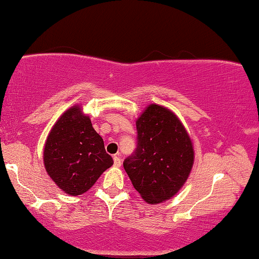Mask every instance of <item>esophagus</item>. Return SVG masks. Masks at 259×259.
I'll use <instances>...</instances> for the list:
<instances>
[{
    "label": "esophagus",
    "instance_id": "1",
    "mask_svg": "<svg viewBox=\"0 0 259 259\" xmlns=\"http://www.w3.org/2000/svg\"><path fill=\"white\" fill-rule=\"evenodd\" d=\"M113 161H114V166L115 167H120L121 166V159L118 155H115L113 157Z\"/></svg>",
    "mask_w": 259,
    "mask_h": 259
}]
</instances>
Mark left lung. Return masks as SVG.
<instances>
[{"label":"left lung","instance_id":"left-lung-1","mask_svg":"<svg viewBox=\"0 0 259 259\" xmlns=\"http://www.w3.org/2000/svg\"><path fill=\"white\" fill-rule=\"evenodd\" d=\"M136 123L138 146L123 168L147 203H161L188 179L195 159L193 141L178 115L161 105H148Z\"/></svg>","mask_w":259,"mask_h":259}]
</instances>
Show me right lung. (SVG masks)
<instances>
[{
  "instance_id": "add662e5",
  "label": "right lung",
  "mask_w": 259,
  "mask_h": 259,
  "mask_svg": "<svg viewBox=\"0 0 259 259\" xmlns=\"http://www.w3.org/2000/svg\"><path fill=\"white\" fill-rule=\"evenodd\" d=\"M44 167L59 189L71 196L95 185L113 159L80 105L67 108L55 122L43 151Z\"/></svg>"
}]
</instances>
